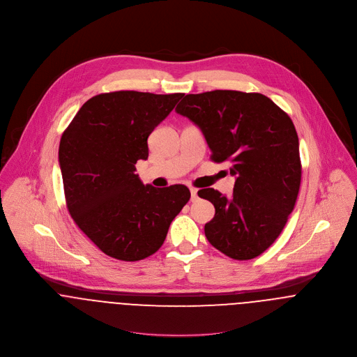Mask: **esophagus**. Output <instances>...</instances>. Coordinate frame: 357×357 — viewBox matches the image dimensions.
Returning <instances> with one entry per match:
<instances>
[{
	"label": "esophagus",
	"mask_w": 357,
	"mask_h": 357,
	"mask_svg": "<svg viewBox=\"0 0 357 357\" xmlns=\"http://www.w3.org/2000/svg\"><path fill=\"white\" fill-rule=\"evenodd\" d=\"M190 191H191V201H197V198H198V190L194 188V187H191Z\"/></svg>",
	"instance_id": "34e87169"
}]
</instances>
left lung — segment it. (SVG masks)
Instances as JSON below:
<instances>
[{
    "instance_id": "1",
    "label": "left lung",
    "mask_w": 357,
    "mask_h": 357,
    "mask_svg": "<svg viewBox=\"0 0 357 357\" xmlns=\"http://www.w3.org/2000/svg\"><path fill=\"white\" fill-rule=\"evenodd\" d=\"M176 111L202 129L210 159L229 162L236 176L229 199L213 188L198 191L215 208L204 225L207 241L234 259L262 255L282 234L300 191L303 167L291 118L269 98L239 91L187 95Z\"/></svg>"
}]
</instances>
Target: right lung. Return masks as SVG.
<instances>
[{"label": "right lung", "mask_w": 357, "mask_h": 357, "mask_svg": "<svg viewBox=\"0 0 357 357\" xmlns=\"http://www.w3.org/2000/svg\"><path fill=\"white\" fill-rule=\"evenodd\" d=\"M184 93L116 91L85 102L61 135L59 162L67 208L104 255L140 261L163 245L191 198L183 184L144 185L136 172L147 139Z\"/></svg>", "instance_id": "obj_1"}]
</instances>
